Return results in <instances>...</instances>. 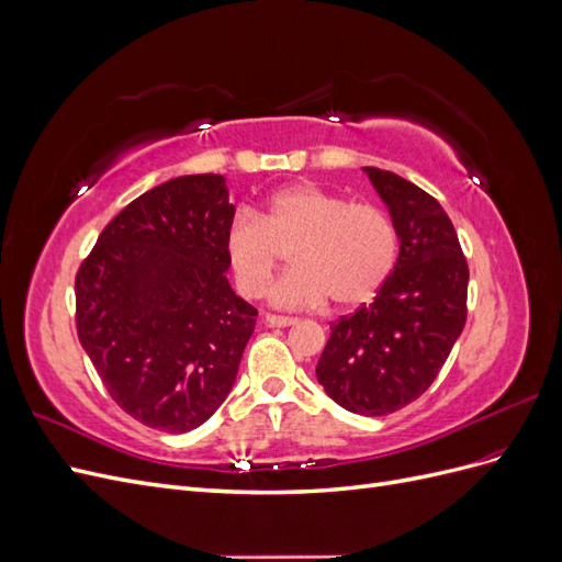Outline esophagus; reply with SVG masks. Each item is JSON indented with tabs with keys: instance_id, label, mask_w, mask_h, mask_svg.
<instances>
[{
	"instance_id": "1",
	"label": "esophagus",
	"mask_w": 562,
	"mask_h": 562,
	"mask_svg": "<svg viewBox=\"0 0 562 562\" xmlns=\"http://www.w3.org/2000/svg\"><path fill=\"white\" fill-rule=\"evenodd\" d=\"M265 323H267V326H274V328H288V326H293L295 318L293 316H279V314H265Z\"/></svg>"
}]
</instances>
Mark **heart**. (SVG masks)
<instances>
[{"mask_svg": "<svg viewBox=\"0 0 562 562\" xmlns=\"http://www.w3.org/2000/svg\"><path fill=\"white\" fill-rule=\"evenodd\" d=\"M291 248V271L269 291L283 310L359 307L394 271L398 232L372 203H349L314 184H293L271 196L258 217L241 213L225 234V255L239 291L258 297Z\"/></svg>", "mask_w": 562, "mask_h": 562, "instance_id": "heart-1", "label": "heart"}]
</instances>
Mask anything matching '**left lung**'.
Wrapping results in <instances>:
<instances>
[{
  "label": "left lung",
  "mask_w": 562,
  "mask_h": 562,
  "mask_svg": "<svg viewBox=\"0 0 562 562\" xmlns=\"http://www.w3.org/2000/svg\"><path fill=\"white\" fill-rule=\"evenodd\" d=\"M398 232V260L378 297L330 326L316 378L356 415L380 417L417 401L462 335L469 267L440 203L405 178L363 168Z\"/></svg>",
  "instance_id": "left-lung-1"
}]
</instances>
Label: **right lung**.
Wrapping results in <instances>:
<instances>
[{
    "label": "right lung",
    "mask_w": 562,
    "mask_h": 562,
    "mask_svg": "<svg viewBox=\"0 0 562 562\" xmlns=\"http://www.w3.org/2000/svg\"><path fill=\"white\" fill-rule=\"evenodd\" d=\"M223 176L145 192L100 232L75 279L77 335L114 403L184 434L232 391L258 310L232 291Z\"/></svg>",
    "instance_id": "add662e5"
}]
</instances>
